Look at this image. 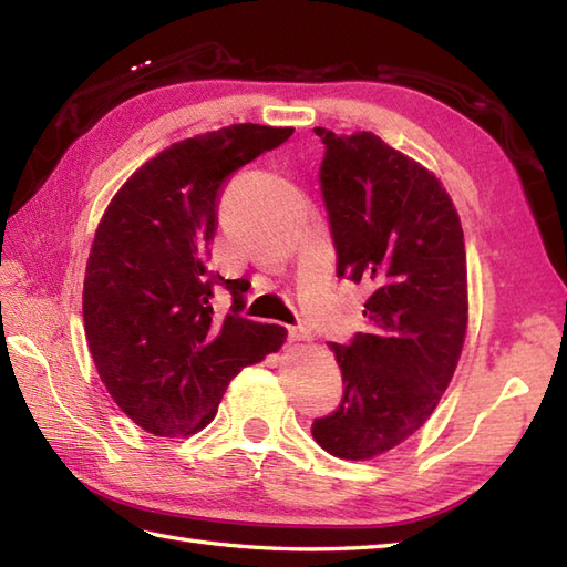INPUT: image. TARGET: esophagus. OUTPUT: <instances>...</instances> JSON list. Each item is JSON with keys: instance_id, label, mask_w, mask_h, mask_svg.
Here are the masks:
<instances>
[{"instance_id": "34e87169", "label": "esophagus", "mask_w": 567, "mask_h": 567, "mask_svg": "<svg viewBox=\"0 0 567 567\" xmlns=\"http://www.w3.org/2000/svg\"><path fill=\"white\" fill-rule=\"evenodd\" d=\"M311 333L307 327H290V341H309Z\"/></svg>"}]
</instances>
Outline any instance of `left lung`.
Listing matches in <instances>:
<instances>
[{
  "label": "left lung",
  "mask_w": 567,
  "mask_h": 567,
  "mask_svg": "<svg viewBox=\"0 0 567 567\" xmlns=\"http://www.w3.org/2000/svg\"><path fill=\"white\" fill-rule=\"evenodd\" d=\"M319 183L336 246V275L365 282L368 331L331 343L343 400L311 424L323 451L370 461L426 424L449 388L467 329L461 216L424 165L370 131L317 126Z\"/></svg>",
  "instance_id": "1"
}]
</instances>
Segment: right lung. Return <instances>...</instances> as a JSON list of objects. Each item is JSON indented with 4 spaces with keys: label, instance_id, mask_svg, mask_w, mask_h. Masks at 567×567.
<instances>
[{
    "label": "right lung",
    "instance_id": "obj_1",
    "mask_svg": "<svg viewBox=\"0 0 567 567\" xmlns=\"http://www.w3.org/2000/svg\"><path fill=\"white\" fill-rule=\"evenodd\" d=\"M295 128L234 124L141 165L106 207L84 272L82 317L94 365L118 409L155 436L197 433L240 368L280 351L287 329L240 317L246 280L207 268L221 187ZM235 297L213 315V287Z\"/></svg>",
    "mask_w": 567,
    "mask_h": 567
}]
</instances>
